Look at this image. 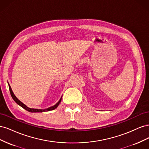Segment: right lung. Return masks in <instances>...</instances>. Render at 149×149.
<instances>
[{"label": "right lung", "mask_w": 149, "mask_h": 149, "mask_svg": "<svg viewBox=\"0 0 149 149\" xmlns=\"http://www.w3.org/2000/svg\"><path fill=\"white\" fill-rule=\"evenodd\" d=\"M8 87H9V90H10V94H11V96L13 98V100H14V101L18 105H19L20 106H21L22 107H23L24 109H25V110L28 111L30 112H47V111H52V110H54L58 106V105L60 104V103L61 102V98H62V96L61 97L60 100H59V101H58L55 105H54L52 107H49L48 108H47V109H33V108H30V107H29L28 106H26L25 104H24L23 102H22L20 100H19V99H18L15 96L14 93H13L12 91V89L10 87V86L9 84V83H8Z\"/></svg>", "instance_id": "1"}]
</instances>
